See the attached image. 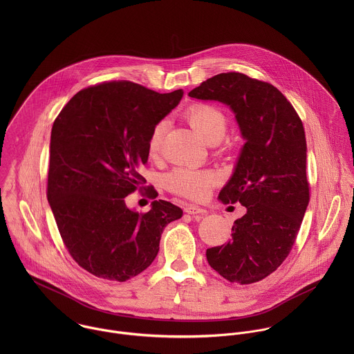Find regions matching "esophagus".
Listing matches in <instances>:
<instances>
[{
	"instance_id": "obj_1",
	"label": "esophagus",
	"mask_w": 354,
	"mask_h": 354,
	"mask_svg": "<svg viewBox=\"0 0 354 354\" xmlns=\"http://www.w3.org/2000/svg\"><path fill=\"white\" fill-rule=\"evenodd\" d=\"M184 211L187 212V214H191V215H204L207 211L202 208V207H199V205H196V204H185V207H184Z\"/></svg>"
}]
</instances>
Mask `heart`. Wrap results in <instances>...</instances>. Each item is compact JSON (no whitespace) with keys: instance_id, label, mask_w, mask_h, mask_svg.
I'll return each mask as SVG.
<instances>
[{"instance_id":"1","label":"heart","mask_w":354,"mask_h":354,"mask_svg":"<svg viewBox=\"0 0 354 354\" xmlns=\"http://www.w3.org/2000/svg\"><path fill=\"white\" fill-rule=\"evenodd\" d=\"M184 117L192 129L205 143H218L226 133L227 118L225 113L214 104L194 103L185 111ZM165 122L155 125L149 140L150 155H156L160 150ZM219 177L212 170H196L189 167H177L166 177V185L177 195L189 199H204Z\"/></svg>"}]
</instances>
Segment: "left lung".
Masks as SVG:
<instances>
[{"label": "left lung", "instance_id": "8db88e82", "mask_svg": "<svg viewBox=\"0 0 354 354\" xmlns=\"http://www.w3.org/2000/svg\"><path fill=\"white\" fill-rule=\"evenodd\" d=\"M189 97L230 106L245 139L218 198L247 212L227 244L207 250V261L230 282H259L292 251L309 203L303 121L277 87L239 72L207 79Z\"/></svg>", "mask_w": 354, "mask_h": 354}]
</instances>
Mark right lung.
<instances>
[{
    "mask_svg": "<svg viewBox=\"0 0 354 354\" xmlns=\"http://www.w3.org/2000/svg\"><path fill=\"white\" fill-rule=\"evenodd\" d=\"M183 94L104 82L79 91L53 124L48 201L68 252L98 278L125 282L145 271L166 225L183 216L166 201L143 214L125 204L146 183L139 167L147 163L152 129ZM146 195L158 196L153 187Z\"/></svg>",
    "mask_w": 354,
    "mask_h": 354,
    "instance_id": "add662e5",
    "label": "right lung"
}]
</instances>
